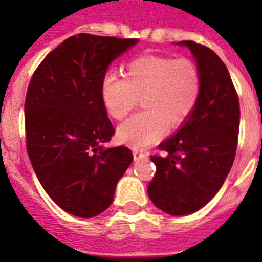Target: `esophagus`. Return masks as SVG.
Segmentation results:
<instances>
[{
	"label": "esophagus",
	"mask_w": 262,
	"mask_h": 262,
	"mask_svg": "<svg viewBox=\"0 0 262 262\" xmlns=\"http://www.w3.org/2000/svg\"><path fill=\"white\" fill-rule=\"evenodd\" d=\"M133 155H134V160L145 159V158L148 156V154H146V152H144V150H139V149H134Z\"/></svg>",
	"instance_id": "obj_1"
}]
</instances>
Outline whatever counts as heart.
<instances>
[{
  "instance_id": "b5f03b06",
  "label": "heart",
  "mask_w": 262,
  "mask_h": 262,
  "mask_svg": "<svg viewBox=\"0 0 262 262\" xmlns=\"http://www.w3.org/2000/svg\"><path fill=\"white\" fill-rule=\"evenodd\" d=\"M201 72L194 61L159 55H144L129 61L124 78L107 74L103 78L102 100L108 114L123 120L144 102V112L118 127L121 142L134 148L154 144L170 129L186 123L200 102Z\"/></svg>"
}]
</instances>
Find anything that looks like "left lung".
I'll return each mask as SVG.
<instances>
[{
    "mask_svg": "<svg viewBox=\"0 0 262 262\" xmlns=\"http://www.w3.org/2000/svg\"><path fill=\"white\" fill-rule=\"evenodd\" d=\"M201 72L200 102L179 133L152 155L156 173L148 195L173 216L190 215L215 196L232 169L237 149L240 104L223 61L207 46L184 40Z\"/></svg>",
    "mask_w": 262,
    "mask_h": 262,
    "instance_id": "obj_1",
    "label": "left lung"
}]
</instances>
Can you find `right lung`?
I'll return each mask as SVG.
<instances>
[{"label":"right lung","instance_id":"obj_1","mask_svg":"<svg viewBox=\"0 0 262 262\" xmlns=\"http://www.w3.org/2000/svg\"><path fill=\"white\" fill-rule=\"evenodd\" d=\"M137 41L71 36L46 55L30 79L25 99L30 163L46 192L71 215L92 217L106 211L134 159L125 146H102L114 127L100 88L110 62Z\"/></svg>","mask_w":262,"mask_h":262}]
</instances>
